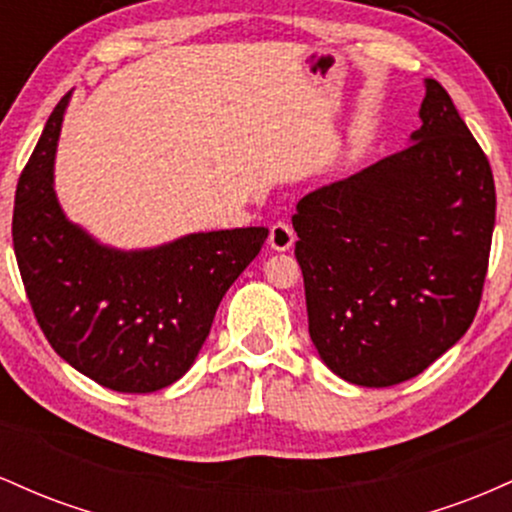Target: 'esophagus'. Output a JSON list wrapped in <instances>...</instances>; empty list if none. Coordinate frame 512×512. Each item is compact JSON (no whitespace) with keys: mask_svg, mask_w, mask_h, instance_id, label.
Returning a JSON list of instances; mask_svg holds the SVG:
<instances>
[{"mask_svg":"<svg viewBox=\"0 0 512 512\" xmlns=\"http://www.w3.org/2000/svg\"><path fill=\"white\" fill-rule=\"evenodd\" d=\"M293 243H296V233H293L289 223L279 221L269 228V248L272 250H279V252L291 250Z\"/></svg>","mask_w":512,"mask_h":512,"instance_id":"esophagus-1","label":"esophagus"}]
</instances>
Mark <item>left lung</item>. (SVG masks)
Returning <instances> with one entry per match:
<instances>
[{
	"mask_svg": "<svg viewBox=\"0 0 512 512\" xmlns=\"http://www.w3.org/2000/svg\"><path fill=\"white\" fill-rule=\"evenodd\" d=\"M407 149L296 204L308 332L334 375L399 385L462 339L484 289L496 187L436 79Z\"/></svg>",
	"mask_w": 512,
	"mask_h": 512,
	"instance_id": "left-lung-1",
	"label": "left lung"
}]
</instances>
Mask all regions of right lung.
Instances as JSON below:
<instances>
[{
    "mask_svg": "<svg viewBox=\"0 0 512 512\" xmlns=\"http://www.w3.org/2000/svg\"><path fill=\"white\" fill-rule=\"evenodd\" d=\"M67 105L69 93L16 185L11 236L26 296L52 349L86 378L115 392L163 390L195 363L221 298L269 231L190 233L146 250L98 243L55 195Z\"/></svg>",
    "mask_w": 512,
    "mask_h": 512,
    "instance_id": "obj_1",
    "label": "right lung"
}]
</instances>
